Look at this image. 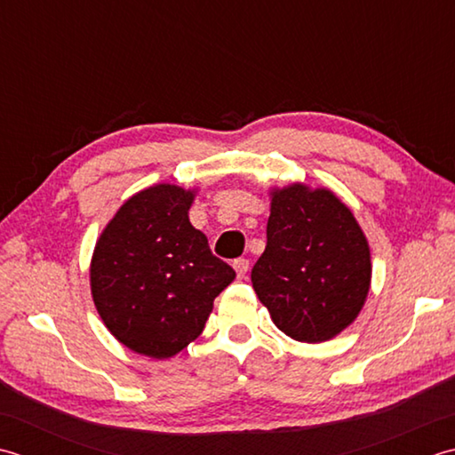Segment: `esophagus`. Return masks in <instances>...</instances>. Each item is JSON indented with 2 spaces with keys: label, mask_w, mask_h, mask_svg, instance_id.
Segmentation results:
<instances>
[{
  "label": "esophagus",
  "mask_w": 455,
  "mask_h": 455,
  "mask_svg": "<svg viewBox=\"0 0 455 455\" xmlns=\"http://www.w3.org/2000/svg\"><path fill=\"white\" fill-rule=\"evenodd\" d=\"M234 268H235V273H237L239 279H243V276L249 271V259H235Z\"/></svg>",
  "instance_id": "1"
}]
</instances>
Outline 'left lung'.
Masks as SVG:
<instances>
[{
	"label": "left lung",
	"mask_w": 455,
	"mask_h": 455,
	"mask_svg": "<svg viewBox=\"0 0 455 455\" xmlns=\"http://www.w3.org/2000/svg\"><path fill=\"white\" fill-rule=\"evenodd\" d=\"M251 283L276 328L296 341L320 344L363 308L369 243L336 194L296 182L271 192L267 247Z\"/></svg>",
	"instance_id": "1"
}]
</instances>
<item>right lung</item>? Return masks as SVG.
Returning <instances> with one entry per match:
<instances>
[{
    "instance_id": "obj_1",
    "label": "right lung",
    "mask_w": 455,
    "mask_h": 455,
    "mask_svg": "<svg viewBox=\"0 0 455 455\" xmlns=\"http://www.w3.org/2000/svg\"><path fill=\"white\" fill-rule=\"evenodd\" d=\"M192 200L194 190L174 184L137 192L96 243L92 299L106 328L139 355L166 359L182 351L235 279L190 224Z\"/></svg>"
}]
</instances>
